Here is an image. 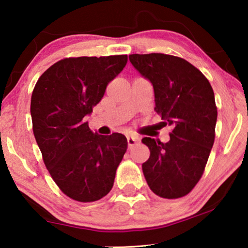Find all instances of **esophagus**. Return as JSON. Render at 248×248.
Returning <instances> with one entry per match:
<instances>
[{"label":"esophagus","mask_w":248,"mask_h":248,"mask_svg":"<svg viewBox=\"0 0 248 248\" xmlns=\"http://www.w3.org/2000/svg\"><path fill=\"white\" fill-rule=\"evenodd\" d=\"M139 139L135 138V137H127V145H128V149H132L134 147L135 144L138 143Z\"/></svg>","instance_id":"1"}]
</instances>
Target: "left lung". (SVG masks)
Masks as SVG:
<instances>
[{"label":"left lung","mask_w":248,"mask_h":248,"mask_svg":"<svg viewBox=\"0 0 248 248\" xmlns=\"http://www.w3.org/2000/svg\"><path fill=\"white\" fill-rule=\"evenodd\" d=\"M134 69L155 91V110L172 126L166 143L143 138L150 157L142 164L149 187L164 199L185 196L198 184L215 142L217 106L212 87L200 70L167 54H132Z\"/></svg>","instance_id":"left-lung-1"}]
</instances>
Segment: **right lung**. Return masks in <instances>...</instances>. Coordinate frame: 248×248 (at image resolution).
Instances as JSON below:
<instances>
[{
	"label": "right lung",
	"mask_w": 248,
	"mask_h": 248,
	"mask_svg": "<svg viewBox=\"0 0 248 248\" xmlns=\"http://www.w3.org/2000/svg\"><path fill=\"white\" fill-rule=\"evenodd\" d=\"M126 63L127 55L64 59L33 88L30 114L43 160L61 191L76 201L107 195L126 152L123 134L93 133L86 122Z\"/></svg>",
	"instance_id": "1"
}]
</instances>
